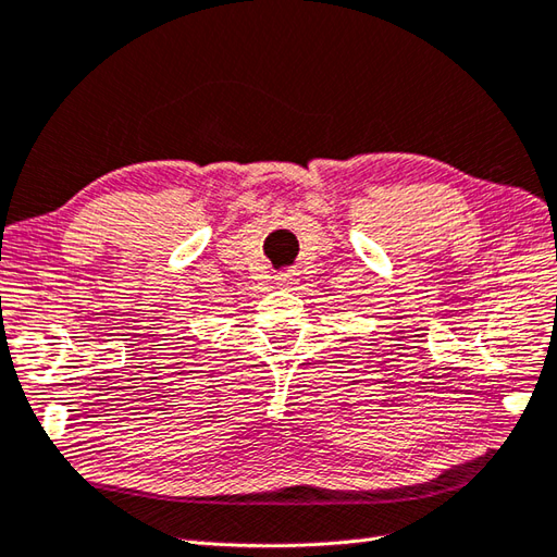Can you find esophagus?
Instances as JSON below:
<instances>
[{"label":"esophagus","mask_w":557,"mask_h":557,"mask_svg":"<svg viewBox=\"0 0 557 557\" xmlns=\"http://www.w3.org/2000/svg\"><path fill=\"white\" fill-rule=\"evenodd\" d=\"M295 278H298V274H295V269H288V271H281V274L276 276L278 286H283V283H293Z\"/></svg>","instance_id":"esophagus-1"}]
</instances>
